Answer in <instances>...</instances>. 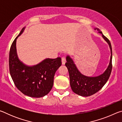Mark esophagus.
<instances>
[{
    "label": "esophagus",
    "instance_id": "obj_1",
    "mask_svg": "<svg viewBox=\"0 0 122 122\" xmlns=\"http://www.w3.org/2000/svg\"><path fill=\"white\" fill-rule=\"evenodd\" d=\"M61 61H62V65H65L66 62V59L65 57H62L61 58Z\"/></svg>",
    "mask_w": 122,
    "mask_h": 122
}]
</instances>
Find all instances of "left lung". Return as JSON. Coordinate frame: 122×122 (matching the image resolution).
<instances>
[{"label": "left lung", "instance_id": "1", "mask_svg": "<svg viewBox=\"0 0 122 122\" xmlns=\"http://www.w3.org/2000/svg\"><path fill=\"white\" fill-rule=\"evenodd\" d=\"M100 31L98 28L95 30ZM102 34L103 38L106 40L110 47L111 50L110 61L108 67L104 73L97 77H88L82 75L78 71L73 61L69 56L66 57L67 62L65 65L68 70L70 84L72 90L78 95L87 97L92 95L102 89L108 81L112 71V48L109 39L103 34L102 32H99Z\"/></svg>", "mask_w": 122, "mask_h": 122}]
</instances>
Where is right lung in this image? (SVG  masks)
<instances>
[{
	"mask_svg": "<svg viewBox=\"0 0 122 122\" xmlns=\"http://www.w3.org/2000/svg\"><path fill=\"white\" fill-rule=\"evenodd\" d=\"M24 29L14 39L10 48V73L16 87L22 93L32 97H41L48 94L52 88L54 76L61 65V59H46L32 67L22 63L16 54V40Z\"/></svg>",
	"mask_w": 122,
	"mask_h": 122,
	"instance_id": "right-lung-1",
	"label": "right lung"
}]
</instances>
